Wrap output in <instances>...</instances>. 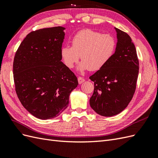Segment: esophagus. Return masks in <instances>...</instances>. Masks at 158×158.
Listing matches in <instances>:
<instances>
[{
    "label": "esophagus",
    "instance_id": "1",
    "mask_svg": "<svg viewBox=\"0 0 158 158\" xmlns=\"http://www.w3.org/2000/svg\"><path fill=\"white\" fill-rule=\"evenodd\" d=\"M85 81V79L82 77H78V82L79 84H81L83 82Z\"/></svg>",
    "mask_w": 158,
    "mask_h": 158
}]
</instances>
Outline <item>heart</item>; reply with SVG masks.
I'll list each match as a JSON object with an SVG mask.
<instances>
[{
  "label": "heart",
  "mask_w": 158,
  "mask_h": 158,
  "mask_svg": "<svg viewBox=\"0 0 158 158\" xmlns=\"http://www.w3.org/2000/svg\"><path fill=\"white\" fill-rule=\"evenodd\" d=\"M116 40L110 34L84 29L76 33L71 40V47H64L60 50L63 62L73 68L79 59L82 60L81 71H98L110 61L116 49Z\"/></svg>",
  "instance_id": "b5f03b06"
}]
</instances>
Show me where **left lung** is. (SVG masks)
<instances>
[{"mask_svg":"<svg viewBox=\"0 0 158 158\" xmlns=\"http://www.w3.org/2000/svg\"><path fill=\"white\" fill-rule=\"evenodd\" d=\"M116 50L106 65L89 77L94 91L91 107L100 115L111 117L127 107L136 89L139 59L136 48L127 33L115 28Z\"/></svg>","mask_w":158,"mask_h":158,"instance_id":"8db88e82","label":"left lung"}]
</instances>
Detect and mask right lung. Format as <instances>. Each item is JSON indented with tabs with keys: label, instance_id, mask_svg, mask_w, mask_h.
Returning <instances> with one entry per match:
<instances>
[{
	"label": "right lung",
	"instance_id": "1",
	"mask_svg": "<svg viewBox=\"0 0 158 158\" xmlns=\"http://www.w3.org/2000/svg\"><path fill=\"white\" fill-rule=\"evenodd\" d=\"M64 27L31 32L13 61L15 91L23 106L40 119L56 118L68 107L77 78L61 60Z\"/></svg>",
	"mask_w": 158,
	"mask_h": 158
}]
</instances>
